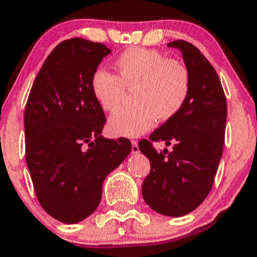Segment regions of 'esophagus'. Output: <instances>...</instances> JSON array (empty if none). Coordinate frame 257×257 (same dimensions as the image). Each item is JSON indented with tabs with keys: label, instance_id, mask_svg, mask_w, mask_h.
<instances>
[{
	"label": "esophagus",
	"instance_id": "obj_1",
	"mask_svg": "<svg viewBox=\"0 0 257 257\" xmlns=\"http://www.w3.org/2000/svg\"><path fill=\"white\" fill-rule=\"evenodd\" d=\"M131 151H132V153H139L140 152L139 144H137V141H131Z\"/></svg>",
	"mask_w": 257,
	"mask_h": 257
}]
</instances>
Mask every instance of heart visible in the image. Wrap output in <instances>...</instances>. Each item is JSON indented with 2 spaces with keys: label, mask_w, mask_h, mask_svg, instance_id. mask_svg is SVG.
<instances>
[{
  "label": "heart",
  "mask_w": 257,
  "mask_h": 257,
  "mask_svg": "<svg viewBox=\"0 0 257 257\" xmlns=\"http://www.w3.org/2000/svg\"><path fill=\"white\" fill-rule=\"evenodd\" d=\"M115 75L96 69L90 89L99 106L113 112L121 106L126 89H134L136 106L113 113L109 130L115 136L137 137L153 127L156 120L173 118L186 105L190 91V73L184 63L168 59L155 49L132 47L113 62Z\"/></svg>",
  "instance_id": "heart-1"
}]
</instances>
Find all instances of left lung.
<instances>
[{
  "mask_svg": "<svg viewBox=\"0 0 257 257\" xmlns=\"http://www.w3.org/2000/svg\"><path fill=\"white\" fill-rule=\"evenodd\" d=\"M190 73L186 105L173 118L141 140L139 148L150 160L142 184L145 202L157 213L182 216L199 207L213 187L224 150L226 97L220 79L200 50L186 41H173ZM174 144L171 153H158L152 142Z\"/></svg>",
  "mask_w": 257,
  "mask_h": 257,
  "instance_id": "1",
  "label": "left lung"
}]
</instances>
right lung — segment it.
<instances>
[{
    "label": "right lung",
    "mask_w": 257,
    "mask_h": 257,
    "mask_svg": "<svg viewBox=\"0 0 257 257\" xmlns=\"http://www.w3.org/2000/svg\"><path fill=\"white\" fill-rule=\"evenodd\" d=\"M111 50L71 38L58 44L34 79L25 110L26 161L42 208L62 223L88 218L102 183L131 152V142L101 136L106 118L90 79Z\"/></svg>",
    "instance_id": "obj_1"
}]
</instances>
